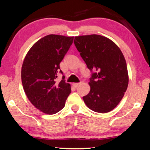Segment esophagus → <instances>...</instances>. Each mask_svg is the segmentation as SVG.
Returning a JSON list of instances; mask_svg holds the SVG:
<instances>
[{
	"mask_svg": "<svg viewBox=\"0 0 150 150\" xmlns=\"http://www.w3.org/2000/svg\"><path fill=\"white\" fill-rule=\"evenodd\" d=\"M79 85H80L79 83H73V86L75 87V88H77V87L79 86Z\"/></svg>",
	"mask_w": 150,
	"mask_h": 150,
	"instance_id": "obj_1",
	"label": "esophagus"
}]
</instances>
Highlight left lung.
<instances>
[{
    "instance_id": "obj_1",
    "label": "left lung",
    "mask_w": 150,
    "mask_h": 150,
    "mask_svg": "<svg viewBox=\"0 0 150 150\" xmlns=\"http://www.w3.org/2000/svg\"><path fill=\"white\" fill-rule=\"evenodd\" d=\"M74 44L87 68L93 71L90 91L83 97L89 108L98 113L112 111L119 104L128 85L126 61L111 39L98 34L78 36Z\"/></svg>"
}]
</instances>
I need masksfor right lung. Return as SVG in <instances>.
Masks as SVG:
<instances>
[{"label": "right lung", "mask_w": 150, "mask_h": 150, "mask_svg": "<svg viewBox=\"0 0 150 150\" xmlns=\"http://www.w3.org/2000/svg\"><path fill=\"white\" fill-rule=\"evenodd\" d=\"M73 37L49 34L37 41L26 55L22 66L23 89L30 102L46 114L56 113L65 106L71 92L63 76L56 80L60 63L73 42Z\"/></svg>", "instance_id": "obj_1"}]
</instances>
